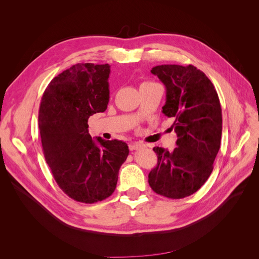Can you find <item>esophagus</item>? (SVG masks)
<instances>
[{"instance_id": "1", "label": "esophagus", "mask_w": 259, "mask_h": 259, "mask_svg": "<svg viewBox=\"0 0 259 259\" xmlns=\"http://www.w3.org/2000/svg\"><path fill=\"white\" fill-rule=\"evenodd\" d=\"M143 147H145V145L142 143H133V144H130L129 149L132 151V150H138V149L143 148Z\"/></svg>"}]
</instances>
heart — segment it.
Returning a JSON list of instances; mask_svg holds the SVG:
<instances>
[{"label": "heart", "mask_w": 259, "mask_h": 259, "mask_svg": "<svg viewBox=\"0 0 259 259\" xmlns=\"http://www.w3.org/2000/svg\"><path fill=\"white\" fill-rule=\"evenodd\" d=\"M151 81H144V83L141 85V86H143V85H146V84H150Z\"/></svg>", "instance_id": "1"}]
</instances>
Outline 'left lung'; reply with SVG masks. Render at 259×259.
<instances>
[{"label":"left lung","instance_id":"8db88e82","mask_svg":"<svg viewBox=\"0 0 259 259\" xmlns=\"http://www.w3.org/2000/svg\"><path fill=\"white\" fill-rule=\"evenodd\" d=\"M151 72L166 86L162 113L174 118L178 147L171 152L153 148L157 165L148 182L155 193L180 199L195 193L212 173L221 147L222 107L212 81L193 65H160Z\"/></svg>","mask_w":259,"mask_h":259}]
</instances>
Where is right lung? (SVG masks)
Returning <instances> with one entry per match:
<instances>
[{
  "label": "right lung",
  "mask_w": 259,
  "mask_h": 259,
  "mask_svg": "<svg viewBox=\"0 0 259 259\" xmlns=\"http://www.w3.org/2000/svg\"><path fill=\"white\" fill-rule=\"evenodd\" d=\"M109 73L108 64H75L52 78L40 100L38 128L45 159L63 192L79 202L110 196L129 154L126 143L93 140L88 131V118L107 109Z\"/></svg>",
  "instance_id": "1"
}]
</instances>
